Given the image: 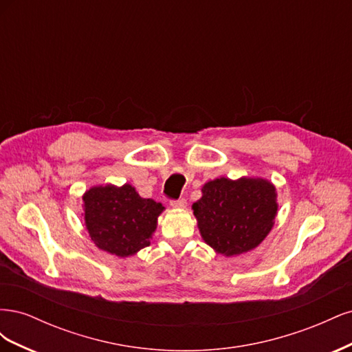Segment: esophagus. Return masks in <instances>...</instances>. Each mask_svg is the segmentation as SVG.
Segmentation results:
<instances>
[{
  "instance_id": "34e87169",
  "label": "esophagus",
  "mask_w": 352,
  "mask_h": 352,
  "mask_svg": "<svg viewBox=\"0 0 352 352\" xmlns=\"http://www.w3.org/2000/svg\"><path fill=\"white\" fill-rule=\"evenodd\" d=\"M170 206H172L173 208H185L186 207V199L185 198L173 199V201H170Z\"/></svg>"
}]
</instances>
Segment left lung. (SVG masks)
Returning <instances> with one entry per match:
<instances>
[{
	"mask_svg": "<svg viewBox=\"0 0 352 352\" xmlns=\"http://www.w3.org/2000/svg\"><path fill=\"white\" fill-rule=\"evenodd\" d=\"M192 208L201 236L230 257L251 251L267 236L278 211L276 188L264 179L220 177L204 185Z\"/></svg>",
	"mask_w": 352,
	"mask_h": 352,
	"instance_id": "1",
	"label": "left lung"
}]
</instances>
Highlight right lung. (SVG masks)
<instances>
[{"instance_id": "obj_1", "label": "right lung", "mask_w": 352, "mask_h": 352, "mask_svg": "<svg viewBox=\"0 0 352 352\" xmlns=\"http://www.w3.org/2000/svg\"><path fill=\"white\" fill-rule=\"evenodd\" d=\"M83 202L91 239L117 257H129L148 247L157 217L164 210L160 202L141 198L131 185L92 188L83 195Z\"/></svg>"}]
</instances>
